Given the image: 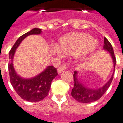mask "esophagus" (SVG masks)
I'll use <instances>...</instances> for the list:
<instances>
[{
  "mask_svg": "<svg viewBox=\"0 0 123 123\" xmlns=\"http://www.w3.org/2000/svg\"><path fill=\"white\" fill-rule=\"evenodd\" d=\"M66 66H61L60 67H59L58 68H57V73L58 74H61V73H62L63 71H64L66 70Z\"/></svg>",
  "mask_w": 123,
  "mask_h": 123,
  "instance_id": "34e87169",
  "label": "esophagus"
}]
</instances>
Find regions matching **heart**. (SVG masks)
<instances>
[{"mask_svg":"<svg viewBox=\"0 0 123 123\" xmlns=\"http://www.w3.org/2000/svg\"><path fill=\"white\" fill-rule=\"evenodd\" d=\"M98 47V42L91 36L83 33H71L63 36L59 40V47L54 46L53 53L57 57L66 55H77L80 58L87 57Z\"/></svg>","mask_w":123,"mask_h":123,"instance_id":"1","label":"heart"}]
</instances>
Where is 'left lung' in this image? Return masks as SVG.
<instances>
[{"instance_id":"obj_1","label":"left lung","mask_w":123,"mask_h":123,"mask_svg":"<svg viewBox=\"0 0 123 123\" xmlns=\"http://www.w3.org/2000/svg\"><path fill=\"white\" fill-rule=\"evenodd\" d=\"M103 49H105L106 52L109 53V54L111 56L113 60V68H114L113 74L109 80L103 87L99 88H91L89 87L80 80L79 77V71H74V87L71 91V96L78 102L87 103L95 101L99 99L107 91L113 81V74L115 72V68L116 65V58L115 57L113 47L106 38H104Z\"/></svg>"}]
</instances>
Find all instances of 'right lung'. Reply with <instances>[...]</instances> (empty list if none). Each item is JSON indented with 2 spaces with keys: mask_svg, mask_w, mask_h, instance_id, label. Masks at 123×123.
<instances>
[{
  "mask_svg": "<svg viewBox=\"0 0 123 123\" xmlns=\"http://www.w3.org/2000/svg\"><path fill=\"white\" fill-rule=\"evenodd\" d=\"M42 32V29L33 28L21 36L9 52L8 71L10 83L18 95L29 102L40 101L48 95L52 80L57 75V69L54 66H49L35 77L23 78L16 72L13 66V59L17 48L24 39L30 35L40 34Z\"/></svg>",
  "mask_w": 123,
  "mask_h": 123,
  "instance_id": "1",
  "label": "right lung"
}]
</instances>
